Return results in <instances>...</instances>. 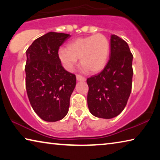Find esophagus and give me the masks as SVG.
Here are the masks:
<instances>
[{
    "mask_svg": "<svg viewBox=\"0 0 160 160\" xmlns=\"http://www.w3.org/2000/svg\"><path fill=\"white\" fill-rule=\"evenodd\" d=\"M76 79L78 81H85L86 80V78L85 77H83L82 75H77Z\"/></svg>",
    "mask_w": 160,
    "mask_h": 160,
    "instance_id": "34e87169",
    "label": "esophagus"
}]
</instances>
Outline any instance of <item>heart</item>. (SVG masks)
Segmentation results:
<instances>
[{
    "instance_id": "heart-1",
    "label": "heart",
    "mask_w": 160,
    "mask_h": 160,
    "mask_svg": "<svg viewBox=\"0 0 160 160\" xmlns=\"http://www.w3.org/2000/svg\"><path fill=\"white\" fill-rule=\"evenodd\" d=\"M110 44L102 34L78 38L58 51V57L65 68L71 70L80 59V63L91 72H97L104 68L109 56Z\"/></svg>"
}]
</instances>
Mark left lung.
Returning a JSON list of instances; mask_svg holds the SVG:
<instances>
[{"instance_id":"obj_1","label":"left lung","mask_w":160,"mask_h":160,"mask_svg":"<svg viewBox=\"0 0 160 160\" xmlns=\"http://www.w3.org/2000/svg\"><path fill=\"white\" fill-rule=\"evenodd\" d=\"M110 58L97 75L88 78V105L102 118L118 116L126 106L132 89V54L127 43L115 34L110 39Z\"/></svg>"}]
</instances>
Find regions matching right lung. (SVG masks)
<instances>
[{
	"label": "right lung",
	"instance_id": "1",
	"mask_svg": "<svg viewBox=\"0 0 160 160\" xmlns=\"http://www.w3.org/2000/svg\"><path fill=\"white\" fill-rule=\"evenodd\" d=\"M70 37L48 32L34 40L26 51L27 93L32 109L46 121L61 120L68 112L76 77L64 69L58 50Z\"/></svg>",
	"mask_w": 160,
	"mask_h": 160
}]
</instances>
